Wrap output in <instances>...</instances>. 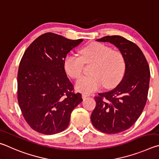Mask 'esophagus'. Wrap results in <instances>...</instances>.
<instances>
[{"label": "esophagus", "instance_id": "1", "mask_svg": "<svg viewBox=\"0 0 159 159\" xmlns=\"http://www.w3.org/2000/svg\"><path fill=\"white\" fill-rule=\"evenodd\" d=\"M89 95H87V94H82V98L83 99H85L87 97H88Z\"/></svg>", "mask_w": 159, "mask_h": 159}]
</instances>
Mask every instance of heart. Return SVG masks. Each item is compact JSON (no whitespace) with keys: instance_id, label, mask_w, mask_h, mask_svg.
<instances>
[{"instance_id":"1","label":"heart","mask_w":159,"mask_h":159,"mask_svg":"<svg viewBox=\"0 0 159 159\" xmlns=\"http://www.w3.org/2000/svg\"><path fill=\"white\" fill-rule=\"evenodd\" d=\"M84 63L92 64L90 75L80 77L75 83L78 91L90 93L104 84L111 88L116 84L125 70L122 53L102 43H92L80 50V57L68 54L64 58L63 68L68 76L77 79L82 74Z\"/></svg>"}]
</instances>
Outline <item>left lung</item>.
I'll list each match as a JSON object with an SVG mask.
<instances>
[{
	"label": "left lung",
	"mask_w": 159,
	"mask_h": 159,
	"mask_svg": "<svg viewBox=\"0 0 159 159\" xmlns=\"http://www.w3.org/2000/svg\"><path fill=\"white\" fill-rule=\"evenodd\" d=\"M96 41L114 44L125 59L123 79L113 89L95 97L96 105L91 116L96 129L114 134L129 129L143 112L148 95L149 67L138 46L121 36H105Z\"/></svg>",
	"instance_id": "1"
}]
</instances>
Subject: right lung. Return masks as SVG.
Masks as SVG:
<instances>
[{"label":"right lung","instance_id":"right-lung-1","mask_svg":"<svg viewBox=\"0 0 159 159\" xmlns=\"http://www.w3.org/2000/svg\"><path fill=\"white\" fill-rule=\"evenodd\" d=\"M83 41L47 33L30 44L19 66L17 98L25 120L44 135L62 132L82 101L63 68L64 58Z\"/></svg>","mask_w":159,"mask_h":159}]
</instances>
